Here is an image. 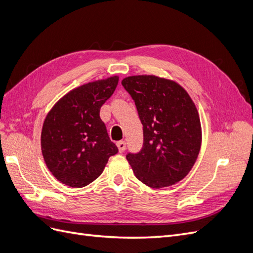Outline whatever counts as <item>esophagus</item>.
I'll list each match as a JSON object with an SVG mask.
<instances>
[{
  "instance_id": "1",
  "label": "esophagus",
  "mask_w": 253,
  "mask_h": 253,
  "mask_svg": "<svg viewBox=\"0 0 253 253\" xmlns=\"http://www.w3.org/2000/svg\"><path fill=\"white\" fill-rule=\"evenodd\" d=\"M117 147H118V150L120 153L125 152L126 151V141L121 140V141H118L117 142Z\"/></svg>"
}]
</instances>
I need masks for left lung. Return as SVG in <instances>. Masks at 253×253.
<instances>
[{"label":"left lung","instance_id":"left-lung-1","mask_svg":"<svg viewBox=\"0 0 253 253\" xmlns=\"http://www.w3.org/2000/svg\"><path fill=\"white\" fill-rule=\"evenodd\" d=\"M121 83L143 126L141 151L126 155L135 176L153 189L180 181L202 147L200 114L192 98L176 81L155 75L128 76Z\"/></svg>","mask_w":253,"mask_h":253}]
</instances>
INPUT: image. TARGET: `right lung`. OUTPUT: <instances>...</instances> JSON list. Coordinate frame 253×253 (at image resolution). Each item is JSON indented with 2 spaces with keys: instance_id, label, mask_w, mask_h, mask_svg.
<instances>
[{
  "instance_id": "right-lung-1",
  "label": "right lung",
  "mask_w": 253,
  "mask_h": 253,
  "mask_svg": "<svg viewBox=\"0 0 253 253\" xmlns=\"http://www.w3.org/2000/svg\"><path fill=\"white\" fill-rule=\"evenodd\" d=\"M118 80V76H112L70 90L45 117L41 132L44 162L68 187L82 188L93 182L118 152L99 115Z\"/></svg>"
}]
</instances>
